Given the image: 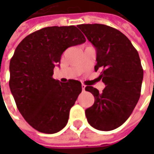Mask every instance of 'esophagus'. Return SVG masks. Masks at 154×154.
Here are the masks:
<instances>
[{"label":"esophagus","mask_w":154,"mask_h":154,"mask_svg":"<svg viewBox=\"0 0 154 154\" xmlns=\"http://www.w3.org/2000/svg\"><path fill=\"white\" fill-rule=\"evenodd\" d=\"M82 91L83 92L85 91V85H83V84L82 85Z\"/></svg>","instance_id":"34e87169"}]
</instances>
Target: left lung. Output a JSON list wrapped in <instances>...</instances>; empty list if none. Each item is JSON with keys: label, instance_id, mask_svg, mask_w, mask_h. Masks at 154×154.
<instances>
[{"label": "left lung", "instance_id": "obj_1", "mask_svg": "<svg viewBox=\"0 0 154 154\" xmlns=\"http://www.w3.org/2000/svg\"><path fill=\"white\" fill-rule=\"evenodd\" d=\"M77 27L97 49L95 71L105 85L101 93L93 86L85 90L94 96L85 109L89 125L101 131L121 126L131 115L141 95L143 69L137 49L119 30L101 24H83Z\"/></svg>", "mask_w": 154, "mask_h": 154}]
</instances>
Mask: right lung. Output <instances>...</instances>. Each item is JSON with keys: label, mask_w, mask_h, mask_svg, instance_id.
I'll use <instances>...</instances> for the list:
<instances>
[{"label": "right lung", "mask_w": 154, "mask_h": 154, "mask_svg": "<svg viewBox=\"0 0 154 154\" xmlns=\"http://www.w3.org/2000/svg\"><path fill=\"white\" fill-rule=\"evenodd\" d=\"M85 41L76 26H52L28 35L16 48L9 88L20 114L37 131L55 134L67 124L82 83L53 79V69L65 49Z\"/></svg>", "instance_id": "right-lung-1"}]
</instances>
